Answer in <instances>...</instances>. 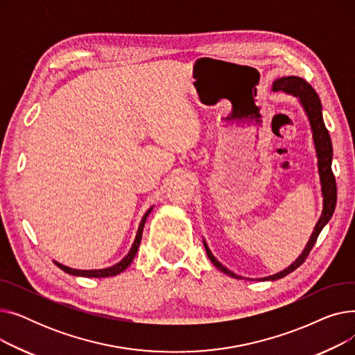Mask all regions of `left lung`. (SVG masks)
I'll return each instance as SVG.
<instances>
[{"mask_svg":"<svg viewBox=\"0 0 355 355\" xmlns=\"http://www.w3.org/2000/svg\"><path fill=\"white\" fill-rule=\"evenodd\" d=\"M272 90L273 92H285V93H288V95H293L295 98L300 99V102L305 110V114L308 116L311 130H312L315 153H316V158H318V174H320L321 193H322V213H321L318 221H316V225L313 227V232L308 240L306 246L304 248L302 253L297 256L295 262L292 265H289L286 269L277 272L275 275L259 279V281H276V279L285 277L286 275H289L291 272L300 268L305 262V259L308 257L311 249L313 248L315 241H316V239H318L321 230L331 220L334 210H335V204H337V184H335V177L331 170L332 142H331V137L328 134V129L325 128V123H324L322 105H321L318 95H316V92L306 80H304L302 78H297V76H285V78L276 79L272 85ZM202 243H204V248H206L209 259L211 260V263L217 269H220L223 273H226L234 279H241V276L233 273L232 270H229L226 266H223L218 262V260L214 257V254L211 253V250L209 249L206 240L204 239H202Z\"/></svg>","mask_w":355,"mask_h":355,"instance_id":"left-lung-1","label":"left lung"}]
</instances>
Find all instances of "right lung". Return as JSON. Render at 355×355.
Here are the masks:
<instances>
[{
	"mask_svg": "<svg viewBox=\"0 0 355 355\" xmlns=\"http://www.w3.org/2000/svg\"><path fill=\"white\" fill-rule=\"evenodd\" d=\"M153 211V207L149 209L145 214H144V217H142V220H141V223H139V227H138V232H137V236H135V240H134V243H132V248L129 249V252H128V254L121 260V262H118L116 265H114V266H109V268H105V269H93V270H79V269H71V268H69V266H64V265H62V263H59V262H55L54 260V265H58L62 270H64L66 273H69V275H73V276H83V277H107V276H115V275H119L121 272H123L130 263H132V260H134V257H135V254H137V252H138V248H139V243H141V239H142V230H144V226H145V221H146V217H148V214Z\"/></svg>",
	"mask_w": 355,
	"mask_h": 355,
	"instance_id": "add662e5",
	"label": "right lung"
}]
</instances>
